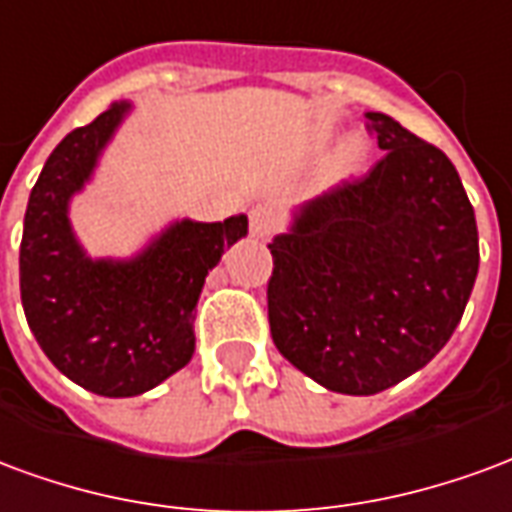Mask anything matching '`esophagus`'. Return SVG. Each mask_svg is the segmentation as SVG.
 <instances>
[{"label": "esophagus", "mask_w": 512, "mask_h": 512, "mask_svg": "<svg viewBox=\"0 0 512 512\" xmlns=\"http://www.w3.org/2000/svg\"><path fill=\"white\" fill-rule=\"evenodd\" d=\"M278 229V212L270 204H259L251 210V234L256 240H267Z\"/></svg>", "instance_id": "34e87169"}]
</instances>
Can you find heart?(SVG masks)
I'll return each instance as SVG.
<instances>
[{
	"instance_id": "1",
	"label": "heart",
	"mask_w": 512,
	"mask_h": 512,
	"mask_svg": "<svg viewBox=\"0 0 512 512\" xmlns=\"http://www.w3.org/2000/svg\"><path fill=\"white\" fill-rule=\"evenodd\" d=\"M360 155H363V144H360L357 138H352V141H346V144H343L341 158L346 160V163H354Z\"/></svg>"
}]
</instances>
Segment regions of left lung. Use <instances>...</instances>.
<instances>
[{"mask_svg":"<svg viewBox=\"0 0 512 512\" xmlns=\"http://www.w3.org/2000/svg\"><path fill=\"white\" fill-rule=\"evenodd\" d=\"M384 149L270 242L267 316L278 352L327 390L374 395L450 341L480 264L475 210L445 152L365 114Z\"/></svg>","mask_w":512,"mask_h":512,"instance_id":"1","label":"left lung"}]
</instances>
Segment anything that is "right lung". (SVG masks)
Segmentation results:
<instances>
[{"label": "right lung", "mask_w": 512, "mask_h": 512, "mask_svg": "<svg viewBox=\"0 0 512 512\" xmlns=\"http://www.w3.org/2000/svg\"><path fill=\"white\" fill-rule=\"evenodd\" d=\"M128 103L67 133L29 193L21 237V302L40 349L89 393L130 398L193 357L196 302L207 272L248 234V218L182 220L138 259L89 261L67 223V201L95 169Z\"/></svg>", "instance_id": "1"}]
</instances>
